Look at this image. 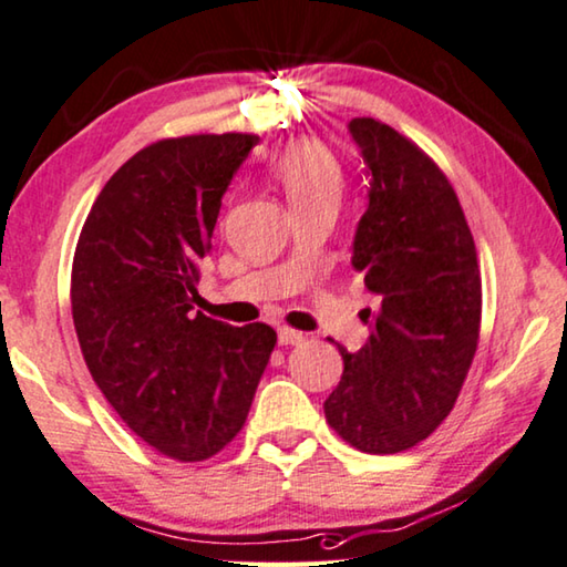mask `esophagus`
Wrapping results in <instances>:
<instances>
[{"instance_id":"esophagus-1","label":"esophagus","mask_w":567,"mask_h":567,"mask_svg":"<svg viewBox=\"0 0 567 567\" xmlns=\"http://www.w3.org/2000/svg\"><path fill=\"white\" fill-rule=\"evenodd\" d=\"M277 341H280V346H295V343H302L306 341V333L295 331V328H277Z\"/></svg>"}]
</instances>
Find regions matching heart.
I'll return each instance as SVG.
<instances>
[{
	"instance_id": "heart-1",
	"label": "heart",
	"mask_w": 567,
	"mask_h": 567,
	"mask_svg": "<svg viewBox=\"0 0 567 567\" xmlns=\"http://www.w3.org/2000/svg\"><path fill=\"white\" fill-rule=\"evenodd\" d=\"M287 203L295 208L338 206L343 193V171L331 150L318 142L287 147L272 165Z\"/></svg>"
}]
</instances>
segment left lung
I'll return each instance as SVG.
<instances>
[{"instance_id":"obj_1","label":"left lung","mask_w":567,"mask_h":567,"mask_svg":"<svg viewBox=\"0 0 567 567\" xmlns=\"http://www.w3.org/2000/svg\"><path fill=\"white\" fill-rule=\"evenodd\" d=\"M349 132L371 175L351 265L377 308L364 310L359 351L338 346L343 377L323 410L346 443L386 455L425 441L451 415L478 346L481 272L441 167L371 116L351 120Z\"/></svg>"}]
</instances>
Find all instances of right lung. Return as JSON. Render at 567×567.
Segmentation results:
<instances>
[{
	"mask_svg": "<svg viewBox=\"0 0 567 567\" xmlns=\"http://www.w3.org/2000/svg\"><path fill=\"white\" fill-rule=\"evenodd\" d=\"M257 134L152 142L101 188L73 255L71 310L83 361L126 427L196 463L247 422L277 333L203 312L198 261Z\"/></svg>",
	"mask_w": 567,
	"mask_h": 567,
	"instance_id": "obj_1",
	"label": "right lung"
}]
</instances>
